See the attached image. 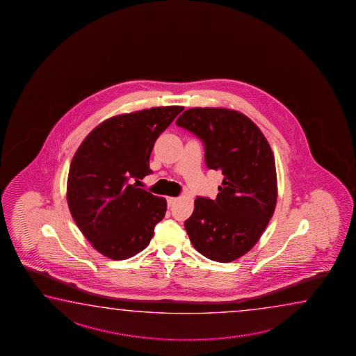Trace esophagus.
Returning a JSON list of instances; mask_svg holds the SVG:
<instances>
[{
  "mask_svg": "<svg viewBox=\"0 0 356 356\" xmlns=\"http://www.w3.org/2000/svg\"><path fill=\"white\" fill-rule=\"evenodd\" d=\"M177 199L175 198V197H168L167 198V204H168V207H172V205L175 204V202H177Z\"/></svg>",
  "mask_w": 356,
  "mask_h": 356,
  "instance_id": "obj_1",
  "label": "esophagus"
}]
</instances>
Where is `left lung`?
<instances>
[{"mask_svg": "<svg viewBox=\"0 0 356 356\" xmlns=\"http://www.w3.org/2000/svg\"><path fill=\"white\" fill-rule=\"evenodd\" d=\"M175 124L204 145L205 165L222 170L217 198L197 197L184 222L193 247L229 263L259 241L277 204L275 162L264 134L247 115L225 108H191Z\"/></svg>", "mask_w": 356, "mask_h": 356, "instance_id": "obj_1", "label": "left lung"}]
</instances>
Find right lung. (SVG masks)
I'll use <instances>...</instances> for the list:
<instances>
[{"instance_id":"1","label":"right lung","mask_w":356,"mask_h":356,"mask_svg":"<svg viewBox=\"0 0 356 356\" xmlns=\"http://www.w3.org/2000/svg\"><path fill=\"white\" fill-rule=\"evenodd\" d=\"M183 107L115 115L96 127L73 156L67 202L79 230L99 253L123 260L143 250L167 211L165 199L138 188L152 175L154 142Z\"/></svg>"}]
</instances>
